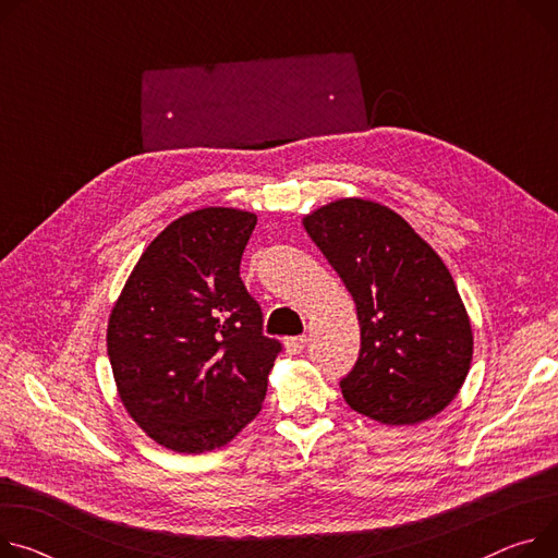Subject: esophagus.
<instances>
[{"label":"esophagus","instance_id":"34e87169","mask_svg":"<svg viewBox=\"0 0 558 558\" xmlns=\"http://www.w3.org/2000/svg\"><path fill=\"white\" fill-rule=\"evenodd\" d=\"M306 344H308L306 335H299V337H286V341H283V347H286V351H288L290 355L302 353V351L306 349Z\"/></svg>","mask_w":558,"mask_h":558}]
</instances>
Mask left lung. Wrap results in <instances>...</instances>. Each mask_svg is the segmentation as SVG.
Returning a JSON list of instances; mask_svg holds the SVG:
<instances>
[{"instance_id": "obj_1", "label": "left lung", "mask_w": 558, "mask_h": 558, "mask_svg": "<svg viewBox=\"0 0 558 558\" xmlns=\"http://www.w3.org/2000/svg\"><path fill=\"white\" fill-rule=\"evenodd\" d=\"M351 292L362 349L341 379L347 404L389 426L432 420L466 379L474 332L438 252L398 211L337 198L302 219Z\"/></svg>"}]
</instances>
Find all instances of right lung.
Here are the masks:
<instances>
[{
  "label": "right lung",
  "instance_id": "add662e5",
  "mask_svg": "<svg viewBox=\"0 0 558 558\" xmlns=\"http://www.w3.org/2000/svg\"><path fill=\"white\" fill-rule=\"evenodd\" d=\"M256 214L201 207L141 254L109 315L118 396L143 432L177 453L226 447L262 411L281 344L239 266Z\"/></svg>",
  "mask_w": 558,
  "mask_h": 558
}]
</instances>
